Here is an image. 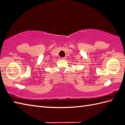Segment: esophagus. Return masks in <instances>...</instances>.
I'll return each instance as SVG.
<instances>
[{"mask_svg": "<svg viewBox=\"0 0 125 125\" xmlns=\"http://www.w3.org/2000/svg\"><path fill=\"white\" fill-rule=\"evenodd\" d=\"M62 59L63 60H65L66 59V56H65V57H62Z\"/></svg>", "mask_w": 125, "mask_h": 125, "instance_id": "esophagus-1", "label": "esophagus"}]
</instances>
